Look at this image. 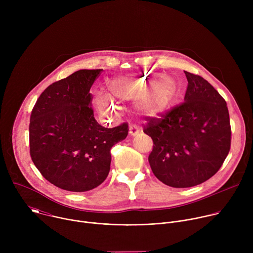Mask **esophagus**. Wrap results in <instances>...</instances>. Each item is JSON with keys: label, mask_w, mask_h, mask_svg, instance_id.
<instances>
[{"label": "esophagus", "mask_w": 253, "mask_h": 253, "mask_svg": "<svg viewBox=\"0 0 253 253\" xmlns=\"http://www.w3.org/2000/svg\"><path fill=\"white\" fill-rule=\"evenodd\" d=\"M139 132H140V130H139V128L136 125H130L129 126V134H130V136L134 137L137 134H139Z\"/></svg>", "instance_id": "obj_1"}]
</instances>
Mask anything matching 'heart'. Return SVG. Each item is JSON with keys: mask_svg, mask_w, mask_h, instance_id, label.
Here are the masks:
<instances>
[{"mask_svg": "<svg viewBox=\"0 0 253 253\" xmlns=\"http://www.w3.org/2000/svg\"><path fill=\"white\" fill-rule=\"evenodd\" d=\"M114 99H136L138 111L147 117H158L165 114L173 104L178 86L169 76L159 73H138L115 78L109 84ZM97 110L106 117L116 114V106L112 98L99 94L95 99Z\"/></svg>", "mask_w": 253, "mask_h": 253, "instance_id": "obj_1", "label": "heart"}]
</instances>
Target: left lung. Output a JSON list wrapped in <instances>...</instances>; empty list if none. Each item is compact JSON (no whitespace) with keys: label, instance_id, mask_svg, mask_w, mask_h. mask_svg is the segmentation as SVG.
Here are the masks:
<instances>
[{"label":"left lung","instance_id":"left-lung-1","mask_svg":"<svg viewBox=\"0 0 253 253\" xmlns=\"http://www.w3.org/2000/svg\"><path fill=\"white\" fill-rule=\"evenodd\" d=\"M184 103L161 118H148L144 133L153 140L148 157L154 175L175 188L203 183L219 170L230 149L225 100L210 83L184 71Z\"/></svg>","mask_w":253,"mask_h":253}]
</instances>
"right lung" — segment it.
<instances>
[{
  "label": "right lung",
  "instance_id": "1",
  "mask_svg": "<svg viewBox=\"0 0 253 253\" xmlns=\"http://www.w3.org/2000/svg\"><path fill=\"white\" fill-rule=\"evenodd\" d=\"M102 69H82L50 85L30 119V153L35 166L55 186L84 192L110 171L111 148L128 135L126 123L105 128L91 109V86Z\"/></svg>",
  "mask_w": 253,
  "mask_h": 253
}]
</instances>
